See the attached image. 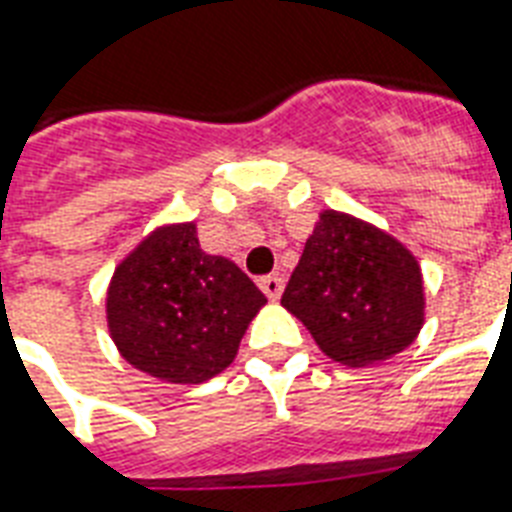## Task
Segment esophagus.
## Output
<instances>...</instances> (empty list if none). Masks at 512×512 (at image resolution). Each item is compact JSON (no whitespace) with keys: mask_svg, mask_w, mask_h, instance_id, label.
I'll list each match as a JSON object with an SVG mask.
<instances>
[{"mask_svg":"<svg viewBox=\"0 0 512 512\" xmlns=\"http://www.w3.org/2000/svg\"><path fill=\"white\" fill-rule=\"evenodd\" d=\"M260 289L265 292V297L276 300V297L281 295V289H284V279L276 276V273H273V276H263V279H260Z\"/></svg>","mask_w":512,"mask_h":512,"instance_id":"34e87169","label":"esophagus"}]
</instances>
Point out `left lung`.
Masks as SVG:
<instances>
[{
    "instance_id": "left-lung-1",
    "label": "left lung",
    "mask_w": 512,
    "mask_h": 512,
    "mask_svg": "<svg viewBox=\"0 0 512 512\" xmlns=\"http://www.w3.org/2000/svg\"><path fill=\"white\" fill-rule=\"evenodd\" d=\"M281 305L345 366H372L409 348L425 324L417 257L361 217L324 209Z\"/></svg>"
}]
</instances>
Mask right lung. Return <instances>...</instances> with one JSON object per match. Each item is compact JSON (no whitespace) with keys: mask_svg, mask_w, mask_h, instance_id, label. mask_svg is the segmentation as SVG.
Returning a JSON list of instances; mask_svg holds the SVG:
<instances>
[{"mask_svg":"<svg viewBox=\"0 0 512 512\" xmlns=\"http://www.w3.org/2000/svg\"><path fill=\"white\" fill-rule=\"evenodd\" d=\"M265 303L239 265L199 247L196 223H167L116 265L106 319L127 364L156 380L196 385L231 366Z\"/></svg>","mask_w":512,"mask_h":512,"instance_id":"obj_1","label":"right lung"}]
</instances>
